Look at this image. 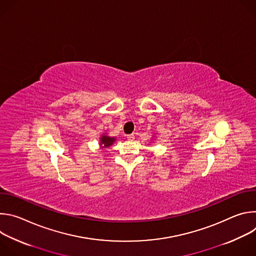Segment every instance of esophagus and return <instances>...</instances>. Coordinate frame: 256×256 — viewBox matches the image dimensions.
Instances as JSON below:
<instances>
[{"label":"esophagus","mask_w":256,"mask_h":256,"mask_svg":"<svg viewBox=\"0 0 256 256\" xmlns=\"http://www.w3.org/2000/svg\"><path fill=\"white\" fill-rule=\"evenodd\" d=\"M126 138H128V140H134V134H128L126 136Z\"/></svg>","instance_id":"34e87169"}]
</instances>
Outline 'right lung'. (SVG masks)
Masks as SVG:
<instances>
[{
	"instance_id": "obj_1",
	"label": "right lung",
	"mask_w": 256,
	"mask_h": 256,
	"mask_svg": "<svg viewBox=\"0 0 256 256\" xmlns=\"http://www.w3.org/2000/svg\"><path fill=\"white\" fill-rule=\"evenodd\" d=\"M116 136H108L107 132H104L99 138V147L101 150H105L110 147V146H112L116 142Z\"/></svg>"
}]
</instances>
